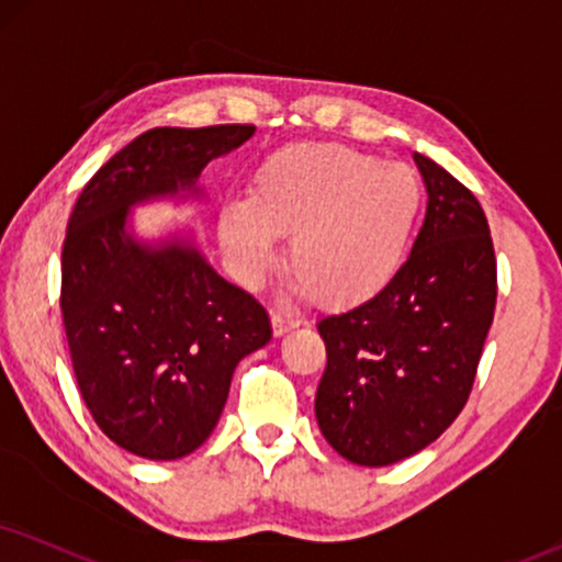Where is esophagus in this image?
<instances>
[{"label":"esophagus","instance_id":"1","mask_svg":"<svg viewBox=\"0 0 562 562\" xmlns=\"http://www.w3.org/2000/svg\"><path fill=\"white\" fill-rule=\"evenodd\" d=\"M270 323H273V334L283 336V334H289V330L300 325V317L283 313V310H273V313H270Z\"/></svg>","mask_w":562,"mask_h":562}]
</instances>
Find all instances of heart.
Here are the masks:
<instances>
[{
	"label": "heart",
	"instance_id": "b5f03b06",
	"mask_svg": "<svg viewBox=\"0 0 562 562\" xmlns=\"http://www.w3.org/2000/svg\"><path fill=\"white\" fill-rule=\"evenodd\" d=\"M422 179L338 143H300L268 156L247 203L221 211L218 237L234 273L258 286L289 237L294 286L321 304L370 300L396 276L422 211Z\"/></svg>",
	"mask_w": 562,
	"mask_h": 562
}]
</instances>
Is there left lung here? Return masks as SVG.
I'll list each match as a JSON object with an SVG mask.
<instances>
[{"instance_id": "left-lung-1", "label": "left lung", "mask_w": 562, "mask_h": 562, "mask_svg": "<svg viewBox=\"0 0 562 562\" xmlns=\"http://www.w3.org/2000/svg\"><path fill=\"white\" fill-rule=\"evenodd\" d=\"M414 161L427 213L412 255L372 300L317 323L328 355L317 425L359 467L408 459L453 425L495 315L497 260L480 200L427 156Z\"/></svg>"}]
</instances>
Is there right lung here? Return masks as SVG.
I'll return each instance as SVG.
<instances>
[{"label":"right lung","mask_w":562,"mask_h":562,"mask_svg":"<svg viewBox=\"0 0 562 562\" xmlns=\"http://www.w3.org/2000/svg\"><path fill=\"white\" fill-rule=\"evenodd\" d=\"M252 124L156 127L82 187L61 245V321L75 380L109 440L150 461L192 453L224 412L234 367L270 341L268 313L195 249H148L127 207L195 184Z\"/></svg>","instance_id":"obj_1"}]
</instances>
